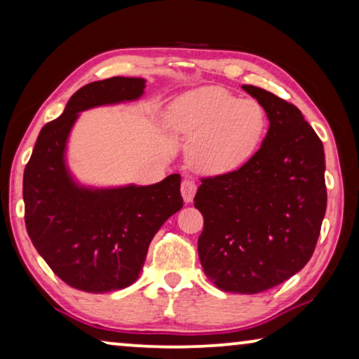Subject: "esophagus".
<instances>
[{
  "label": "esophagus",
  "mask_w": 359,
  "mask_h": 359,
  "mask_svg": "<svg viewBox=\"0 0 359 359\" xmlns=\"http://www.w3.org/2000/svg\"><path fill=\"white\" fill-rule=\"evenodd\" d=\"M180 191H182V196H184V200L187 201V203H190V201H194V196L196 194V184L190 179L182 180Z\"/></svg>",
  "instance_id": "34e87169"
}]
</instances>
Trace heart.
Returning <instances> with one entry per match:
<instances>
[{"label":"heart","instance_id":"obj_1","mask_svg":"<svg viewBox=\"0 0 359 359\" xmlns=\"http://www.w3.org/2000/svg\"><path fill=\"white\" fill-rule=\"evenodd\" d=\"M165 123L190 141L189 159L196 169L224 174L252 158L265 135L266 115L257 100L211 86L175 99Z\"/></svg>","mask_w":359,"mask_h":359}]
</instances>
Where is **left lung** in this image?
Wrapping results in <instances>:
<instances>
[{
	"instance_id": "8db88e82",
	"label": "left lung",
	"mask_w": 359,
	"mask_h": 359,
	"mask_svg": "<svg viewBox=\"0 0 359 359\" xmlns=\"http://www.w3.org/2000/svg\"><path fill=\"white\" fill-rule=\"evenodd\" d=\"M270 127L259 151L232 172L201 179L198 257L219 290L255 294L291 278L314 254L327 208L324 144L301 110L242 86Z\"/></svg>"
}]
</instances>
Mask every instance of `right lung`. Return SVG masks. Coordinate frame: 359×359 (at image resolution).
<instances>
[{
	"label": "right lung",
	"mask_w": 359,
	"mask_h": 359,
	"mask_svg": "<svg viewBox=\"0 0 359 359\" xmlns=\"http://www.w3.org/2000/svg\"><path fill=\"white\" fill-rule=\"evenodd\" d=\"M144 88L143 78L123 76L83 86L40 130L24 170L30 241L53 273L81 291L109 292L135 283L154 234L184 206L179 174L153 185L93 189L73 179L65 159L79 112L136 100Z\"/></svg>",
	"instance_id": "right-lung-1"
}]
</instances>
